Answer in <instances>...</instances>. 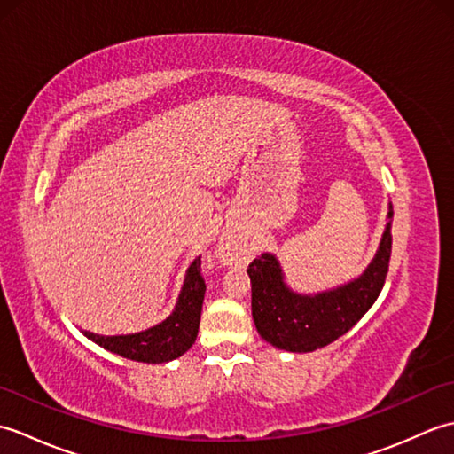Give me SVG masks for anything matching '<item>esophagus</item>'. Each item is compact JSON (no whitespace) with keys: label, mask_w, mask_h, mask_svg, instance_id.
Segmentation results:
<instances>
[{"label":"esophagus","mask_w":454,"mask_h":454,"mask_svg":"<svg viewBox=\"0 0 454 454\" xmlns=\"http://www.w3.org/2000/svg\"><path fill=\"white\" fill-rule=\"evenodd\" d=\"M220 257L224 263H234L238 259V247L234 244H224L220 247Z\"/></svg>","instance_id":"34e87169"}]
</instances>
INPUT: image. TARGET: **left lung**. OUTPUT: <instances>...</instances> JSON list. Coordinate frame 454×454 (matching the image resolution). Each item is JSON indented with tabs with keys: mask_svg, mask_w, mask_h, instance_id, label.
<instances>
[{
	"mask_svg": "<svg viewBox=\"0 0 454 454\" xmlns=\"http://www.w3.org/2000/svg\"><path fill=\"white\" fill-rule=\"evenodd\" d=\"M384 230L379 252L361 277L332 291L298 294L285 283L283 269L273 254H262L247 267L252 278V316L259 335L277 349L308 353L347 333L369 312L387 281L392 234Z\"/></svg>",
	"mask_w": 454,
	"mask_h": 454,
	"instance_id": "obj_1",
	"label": "left lung"
}]
</instances>
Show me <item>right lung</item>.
Instances as JSON below:
<instances>
[{
	"mask_svg": "<svg viewBox=\"0 0 454 454\" xmlns=\"http://www.w3.org/2000/svg\"><path fill=\"white\" fill-rule=\"evenodd\" d=\"M205 291L207 285L200 273V257H197L187 269L177 304L166 320L138 333L99 335L83 332V335L124 359L152 364L173 361L189 351L197 340Z\"/></svg>",
	"mask_w": 454,
	"mask_h": 454,
	"instance_id": "add662e5",
	"label": "right lung"
}]
</instances>
